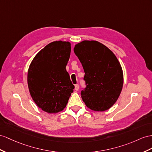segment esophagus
<instances>
[{"label":"esophagus","mask_w":152,"mask_h":152,"mask_svg":"<svg viewBox=\"0 0 152 152\" xmlns=\"http://www.w3.org/2000/svg\"><path fill=\"white\" fill-rule=\"evenodd\" d=\"M79 88H80V86H79V85L78 84H76V85H75V89L76 91H78L79 90Z\"/></svg>","instance_id":"obj_1"}]
</instances>
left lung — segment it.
<instances>
[{
	"label": "left lung",
	"instance_id": "8db88e82",
	"mask_svg": "<svg viewBox=\"0 0 152 152\" xmlns=\"http://www.w3.org/2000/svg\"><path fill=\"white\" fill-rule=\"evenodd\" d=\"M74 52L82 65L87 87L81 91L83 102L91 110L103 112L118 100L123 85L119 61L111 50L95 40L77 44Z\"/></svg>",
	"mask_w": 152,
	"mask_h": 152
}]
</instances>
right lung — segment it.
Listing matches in <instances>:
<instances>
[{"label": "right lung", "instance_id": "obj_1", "mask_svg": "<svg viewBox=\"0 0 152 152\" xmlns=\"http://www.w3.org/2000/svg\"><path fill=\"white\" fill-rule=\"evenodd\" d=\"M71 51L70 42H53L37 54L29 65L28 85L31 96L48 113L63 110L75 88L65 69Z\"/></svg>", "mask_w": 152, "mask_h": 152}]
</instances>
